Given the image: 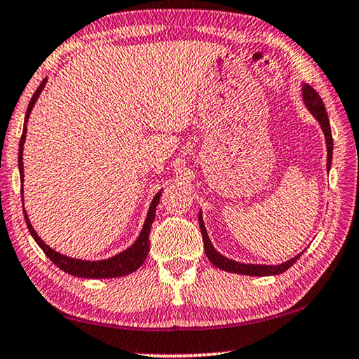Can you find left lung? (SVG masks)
<instances>
[{
    "label": "left lung",
    "mask_w": 359,
    "mask_h": 359,
    "mask_svg": "<svg viewBox=\"0 0 359 359\" xmlns=\"http://www.w3.org/2000/svg\"><path fill=\"white\" fill-rule=\"evenodd\" d=\"M302 97L305 106L310 110L311 115L318 120L319 125H321V130L324 133V137H326V146H327V172L330 170V163H332V133H330V123H329V117L326 112V107H324L323 99L319 97V95L308 83L302 85ZM198 224H201V231H202V237H203V249H205V253L215 266L223 269V271H229V273H236V274H245V276H274V274H280L284 273L285 269H289L292 264H294L297 260H299L300 255L303 252H300L299 255H295L290 260L280 263V264H252V263H239L236 260H231V258H226L222 253L215 250L213 244L210 242V237L207 234L205 224H203L202 219V213H198Z\"/></svg>",
    "instance_id": "obj_1"
}]
</instances>
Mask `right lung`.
I'll use <instances>...</instances> for the list:
<instances>
[{"label": "right lung", "instance_id": "obj_1", "mask_svg": "<svg viewBox=\"0 0 359 359\" xmlns=\"http://www.w3.org/2000/svg\"><path fill=\"white\" fill-rule=\"evenodd\" d=\"M46 85V79L41 81V85L38 86V90L35 91V95L32 96L29 109H27L25 114V123H24V131H22V137L19 142V173H20V183H24V161H22V154H24V142H25V136H27V122H29L30 112L33 110V106H35L36 99L40 97L43 88ZM22 197H24V189L20 191ZM162 191H158L156 197L152 198L151 207H149L147 217L144 226H142L140 236L135 241V244L128 247V249L117 253V255L112 258H106V260H79V258H70L67 255H62V253L56 252L51 247L46 245L45 242L41 241V237L35 233L33 226L30 224L29 215H27L25 208H24V217L27 222V228H29L30 234L38 245L41 247V250L46 253V257H49L56 266H59L62 271L69 273L72 276H76V278H85V279H109V278H122V276H126L130 273L136 271L137 268L144 263L147 253H149V234H151V226L156 219V210L158 205V201H161Z\"/></svg>", "mask_w": 359, "mask_h": 359}]
</instances>
